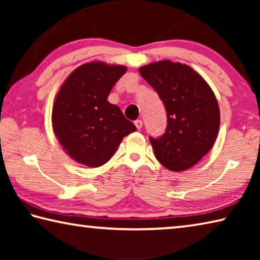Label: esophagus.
Returning a JSON list of instances; mask_svg holds the SVG:
<instances>
[{
  "label": "esophagus",
  "instance_id": "esophagus-1",
  "mask_svg": "<svg viewBox=\"0 0 260 260\" xmlns=\"http://www.w3.org/2000/svg\"><path fill=\"white\" fill-rule=\"evenodd\" d=\"M134 125L136 126V128H138V129H141V128H142L143 122H142V120L138 119V120H135V121H134Z\"/></svg>",
  "mask_w": 260,
  "mask_h": 260
}]
</instances>
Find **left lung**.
<instances>
[{"label":"left lung","mask_w":260,"mask_h":260,"mask_svg":"<svg viewBox=\"0 0 260 260\" xmlns=\"http://www.w3.org/2000/svg\"><path fill=\"white\" fill-rule=\"evenodd\" d=\"M166 109L167 126L160 138L150 136L157 160L174 172L188 170L213 147L220 111L212 89L186 64L160 60L140 68Z\"/></svg>","instance_id":"8db88e82"}]
</instances>
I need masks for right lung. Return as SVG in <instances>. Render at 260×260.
<instances>
[{"label": "right lung", "instance_id": "1", "mask_svg": "<svg viewBox=\"0 0 260 260\" xmlns=\"http://www.w3.org/2000/svg\"><path fill=\"white\" fill-rule=\"evenodd\" d=\"M127 69L90 61L74 70L61 85L52 107L54 133L68 155L80 164L99 167L136 131L108 96Z\"/></svg>", "mask_w": 260, "mask_h": 260}]
</instances>
